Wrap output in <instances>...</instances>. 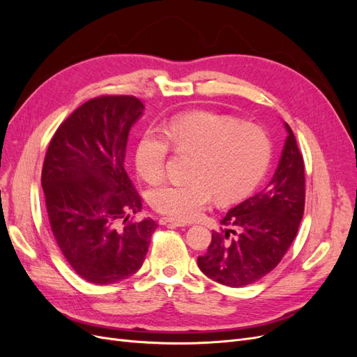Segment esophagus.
Returning a JSON list of instances; mask_svg holds the SVG:
<instances>
[{"mask_svg":"<svg viewBox=\"0 0 357 357\" xmlns=\"http://www.w3.org/2000/svg\"><path fill=\"white\" fill-rule=\"evenodd\" d=\"M159 225H164V226H186V222H181V220H174V219H169V218H160L159 219Z\"/></svg>","mask_w":357,"mask_h":357,"instance_id":"obj_1","label":"esophagus"}]
</instances>
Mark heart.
<instances>
[{"mask_svg":"<svg viewBox=\"0 0 357 357\" xmlns=\"http://www.w3.org/2000/svg\"><path fill=\"white\" fill-rule=\"evenodd\" d=\"M169 146L195 152L188 181L155 188L149 204L176 220L198 218L213 197L220 202L240 199L262 180L271 160V139L261 126L240 123L231 116L190 112L174 116L162 128L147 129L135 147V168L143 180L164 178Z\"/></svg>","mask_w":357,"mask_h":357,"instance_id":"b5f03b06","label":"heart"}]
</instances>
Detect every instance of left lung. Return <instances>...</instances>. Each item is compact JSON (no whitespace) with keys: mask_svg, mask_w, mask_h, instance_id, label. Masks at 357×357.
<instances>
[{"mask_svg":"<svg viewBox=\"0 0 357 357\" xmlns=\"http://www.w3.org/2000/svg\"><path fill=\"white\" fill-rule=\"evenodd\" d=\"M287 138L271 181L252 198L235 205L213 231L201 271L214 282L243 287L261 280L280 264L294 243L305 205L304 159L296 138L284 123Z\"/></svg>","mask_w":357,"mask_h":357,"instance_id":"8db88e82","label":"left lung"}]
</instances>
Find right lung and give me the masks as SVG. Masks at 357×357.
<instances>
[{
    "mask_svg": "<svg viewBox=\"0 0 357 357\" xmlns=\"http://www.w3.org/2000/svg\"><path fill=\"white\" fill-rule=\"evenodd\" d=\"M135 96L82 104L53 135L41 171L53 236L75 274L113 284L142 268L158 225L128 222L142 198L125 169L128 135L143 114Z\"/></svg>",
    "mask_w": 357,
    "mask_h": 357,
    "instance_id": "add662e5",
    "label": "right lung"
}]
</instances>
